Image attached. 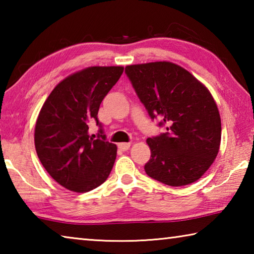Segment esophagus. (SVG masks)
Segmentation results:
<instances>
[{
    "label": "esophagus",
    "instance_id": "esophagus-1",
    "mask_svg": "<svg viewBox=\"0 0 254 254\" xmlns=\"http://www.w3.org/2000/svg\"><path fill=\"white\" fill-rule=\"evenodd\" d=\"M131 147V143H127V142H123V143H119V148L123 150V151H127V150L130 149Z\"/></svg>",
    "mask_w": 254,
    "mask_h": 254
}]
</instances>
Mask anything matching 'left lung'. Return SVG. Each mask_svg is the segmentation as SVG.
<instances>
[{
    "label": "left lung",
    "instance_id": "left-lung-1",
    "mask_svg": "<svg viewBox=\"0 0 254 254\" xmlns=\"http://www.w3.org/2000/svg\"><path fill=\"white\" fill-rule=\"evenodd\" d=\"M140 101L167 133L147 139L151 158L144 170L168 186L195 183L212 166L221 145V117L208 88L177 64L154 62L126 67Z\"/></svg>",
    "mask_w": 254,
    "mask_h": 254
}]
</instances>
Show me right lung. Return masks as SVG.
Instances as JSON below:
<instances>
[{
	"label": "right lung",
	"mask_w": 254,
	"mask_h": 254,
	"mask_svg": "<svg viewBox=\"0 0 254 254\" xmlns=\"http://www.w3.org/2000/svg\"><path fill=\"white\" fill-rule=\"evenodd\" d=\"M124 67L91 66L74 72L51 91L37 118L34 147L53 179L66 189L86 192L105 182L118 148L105 135H88L103 98L117 84ZM102 133V131H101Z\"/></svg>",
	"instance_id": "add662e5"
}]
</instances>
